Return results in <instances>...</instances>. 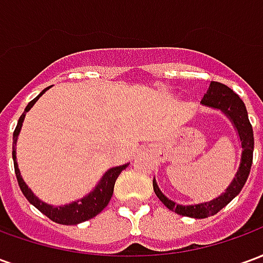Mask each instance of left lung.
<instances>
[{
    "mask_svg": "<svg viewBox=\"0 0 263 263\" xmlns=\"http://www.w3.org/2000/svg\"><path fill=\"white\" fill-rule=\"evenodd\" d=\"M201 104L210 108L221 109L231 120L234 128L237 129L238 135H239L242 155H241V163L238 167L237 175L232 179L231 184L221 196L211 201H205V203L193 204V205H182V204L175 203L160 192L156 184V180L154 179V190L160 201L165 204L167 209L175 211L176 214L192 217V218H205L210 215L217 214L221 209H224L227 204L231 201L232 198L238 196L248 179L251 166H252V156H254V131H252V125L249 122L245 104L238 97V94H235L230 87H227L222 83L211 81L209 90L201 100Z\"/></svg>",
    "mask_w": 263,
    "mask_h": 263,
    "instance_id": "8db88e82",
    "label": "left lung"
}]
</instances>
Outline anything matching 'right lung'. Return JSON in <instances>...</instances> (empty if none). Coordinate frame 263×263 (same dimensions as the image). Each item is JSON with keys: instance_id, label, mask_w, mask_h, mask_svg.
Returning <instances> with one entry per match:
<instances>
[{"instance_id": "1", "label": "right lung", "mask_w": 263, "mask_h": 263, "mask_svg": "<svg viewBox=\"0 0 263 263\" xmlns=\"http://www.w3.org/2000/svg\"><path fill=\"white\" fill-rule=\"evenodd\" d=\"M49 87H46L37 97L33 98L31 103L26 105L24 114L21 115L20 120H18V124H16V128H15L14 131V137H12V159H14L15 175H16V180H18V184H20L22 193H24L26 200L32 205H35L41 213H43L48 218H50L54 222H58V224L76 226V224H80V222H84V221L96 217V215L100 214L107 207V204L109 203V200L112 197V193H114V184L117 177L120 176L121 172L124 171L129 163L115 166V167L108 169V171L104 173L97 186L92 189V192H90L87 196H84L80 200H77V201H71V203L66 204V205H58L56 207V205H50V204L43 203L42 200H39L35 194L32 193L31 189H28L26 183L24 182V179L21 176V172L18 169V162H16V149H15V146H16V139H18L21 128H22V122H24L25 114L33 107V104L36 103L39 97Z\"/></svg>"}]
</instances>
